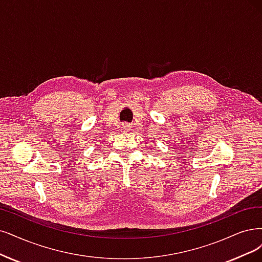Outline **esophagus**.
<instances>
[{
    "mask_svg": "<svg viewBox=\"0 0 262 262\" xmlns=\"http://www.w3.org/2000/svg\"><path fill=\"white\" fill-rule=\"evenodd\" d=\"M123 127H124V130H128L130 128V125L126 123V124H123Z\"/></svg>",
    "mask_w": 262,
    "mask_h": 262,
    "instance_id": "1",
    "label": "esophagus"
}]
</instances>
